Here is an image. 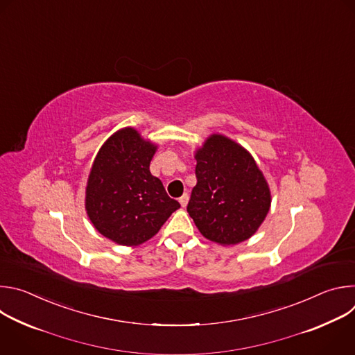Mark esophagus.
I'll use <instances>...</instances> for the list:
<instances>
[{
    "mask_svg": "<svg viewBox=\"0 0 355 355\" xmlns=\"http://www.w3.org/2000/svg\"><path fill=\"white\" fill-rule=\"evenodd\" d=\"M178 200H180L181 207H182V208H185V207H187V204H188V200H189V195H188V193H184Z\"/></svg>",
    "mask_w": 355,
    "mask_h": 355,
    "instance_id": "esophagus-1",
    "label": "esophagus"
}]
</instances>
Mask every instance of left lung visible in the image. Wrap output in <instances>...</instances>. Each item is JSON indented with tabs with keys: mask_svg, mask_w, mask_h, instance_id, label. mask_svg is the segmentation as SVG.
Masks as SVG:
<instances>
[{
	"mask_svg": "<svg viewBox=\"0 0 355 355\" xmlns=\"http://www.w3.org/2000/svg\"><path fill=\"white\" fill-rule=\"evenodd\" d=\"M196 185L187 211L202 236L222 245L239 244L264 222L271 192L248 151L223 135H211L195 151Z\"/></svg>",
	"mask_w": 355,
	"mask_h": 355,
	"instance_id": "1",
	"label": "left lung"
}]
</instances>
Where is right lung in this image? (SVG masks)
Wrapping results in <instances>:
<instances>
[{
	"label": "right lung",
	"instance_id": "1",
	"mask_svg": "<svg viewBox=\"0 0 355 355\" xmlns=\"http://www.w3.org/2000/svg\"><path fill=\"white\" fill-rule=\"evenodd\" d=\"M157 146L133 128L115 132L99 148L85 188V211L94 227L121 245L153 237L180 208L151 175Z\"/></svg>",
	"mask_w": 355,
	"mask_h": 355
}]
</instances>
